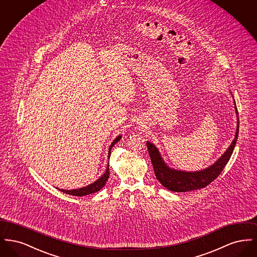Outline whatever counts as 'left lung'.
Returning a JSON list of instances; mask_svg holds the SVG:
<instances>
[{
	"label": "left lung",
	"mask_w": 257,
	"mask_h": 257,
	"mask_svg": "<svg viewBox=\"0 0 257 257\" xmlns=\"http://www.w3.org/2000/svg\"><path fill=\"white\" fill-rule=\"evenodd\" d=\"M234 106L236 113L238 114L236 104L234 101ZM238 117V116H237ZM239 120V117H238ZM236 129V135L233 140L232 144L226 149V151L221 155L220 159L212 166L208 167L205 170L199 171H177L170 168L162 158L159 150L153 144L147 142V149L149 152V156L154 169L156 178L164 187L168 190L177 193L190 192L194 190H198L205 188L207 185L214 181L226 166L227 162L232 155L234 147L236 145L238 133H239V121Z\"/></svg>",
	"instance_id": "left-lung-1"
}]
</instances>
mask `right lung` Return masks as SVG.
Wrapping results in <instances>:
<instances>
[{"label":"right lung","mask_w":257,"mask_h":257,"mask_svg":"<svg viewBox=\"0 0 257 257\" xmlns=\"http://www.w3.org/2000/svg\"><path fill=\"white\" fill-rule=\"evenodd\" d=\"M120 139H121V136H118V137H116V138L114 139V141L111 143V145H110V147H109L108 159H110L111 147H113ZM109 176H110V171H109V163H108V167H107L106 171L104 172V174H103L99 179H97L95 182L89 184V185H87L86 187H83V188H80V189H76V190H63V189H59V188H57V189L61 191L62 193H65V194H68V195H71V196H86V195H90V194H93V193H96L98 191H100V190L106 185V182H107Z\"/></svg>","instance_id":"1"}]
</instances>
